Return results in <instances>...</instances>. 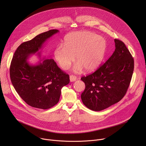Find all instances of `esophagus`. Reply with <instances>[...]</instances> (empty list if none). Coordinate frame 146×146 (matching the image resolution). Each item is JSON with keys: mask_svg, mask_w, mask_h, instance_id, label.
I'll use <instances>...</instances> for the list:
<instances>
[{"mask_svg": "<svg viewBox=\"0 0 146 146\" xmlns=\"http://www.w3.org/2000/svg\"><path fill=\"white\" fill-rule=\"evenodd\" d=\"M77 80V77L74 75H73V74H71L70 76V81L71 82H73V81H75L76 80Z\"/></svg>", "mask_w": 146, "mask_h": 146, "instance_id": "34e87169", "label": "esophagus"}]
</instances>
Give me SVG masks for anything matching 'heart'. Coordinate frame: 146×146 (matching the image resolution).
Segmentation results:
<instances>
[{
    "label": "heart",
    "instance_id": "b5f03b06",
    "mask_svg": "<svg viewBox=\"0 0 146 146\" xmlns=\"http://www.w3.org/2000/svg\"><path fill=\"white\" fill-rule=\"evenodd\" d=\"M106 50L105 38L90 31L72 32L65 38L64 47L58 46L54 55L60 68H69L75 60L74 70L77 73L85 69L87 72L96 70L102 64Z\"/></svg>",
    "mask_w": 146,
    "mask_h": 146
}]
</instances>
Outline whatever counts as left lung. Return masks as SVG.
Wrapping results in <instances>:
<instances>
[{"mask_svg":"<svg viewBox=\"0 0 146 146\" xmlns=\"http://www.w3.org/2000/svg\"><path fill=\"white\" fill-rule=\"evenodd\" d=\"M112 55L95 72L81 80L86 85L81 98L90 110L101 111L120 101L126 94L134 69V60L121 40L114 39Z\"/></svg>","mask_w":146,"mask_h":146,"instance_id":"1","label":"left lung"}]
</instances>
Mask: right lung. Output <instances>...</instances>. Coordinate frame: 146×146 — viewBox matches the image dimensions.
I'll return each mask as SVG.
<instances>
[{
  "mask_svg": "<svg viewBox=\"0 0 146 146\" xmlns=\"http://www.w3.org/2000/svg\"><path fill=\"white\" fill-rule=\"evenodd\" d=\"M58 32L50 30L23 43L11 62L10 76L13 86L20 97L35 108L48 109L56 105L62 88L70 81L69 74L62 71L53 59H45L36 65H31L27 62L31 55L38 52L45 41Z\"/></svg>",
  "mask_w": 146,
  "mask_h": 146,
  "instance_id": "add662e5",
  "label": "right lung"
}]
</instances>
